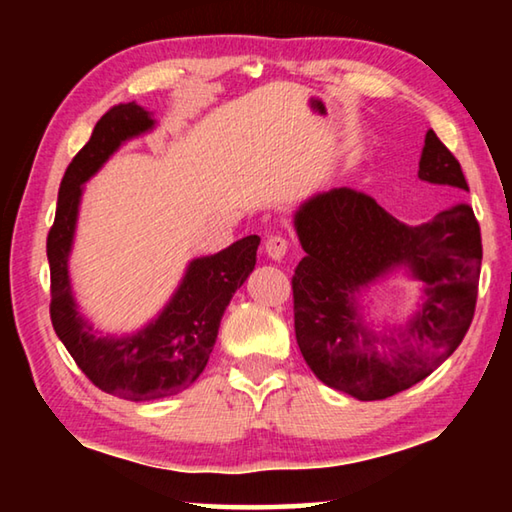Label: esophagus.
Here are the masks:
<instances>
[{
    "label": "esophagus",
    "mask_w": 512,
    "mask_h": 512,
    "mask_svg": "<svg viewBox=\"0 0 512 512\" xmlns=\"http://www.w3.org/2000/svg\"><path fill=\"white\" fill-rule=\"evenodd\" d=\"M289 250V239L282 237V235H271L266 239V255L275 259V262H280L287 255Z\"/></svg>",
    "instance_id": "1"
}]
</instances>
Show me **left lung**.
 Returning <instances> with one entry per match:
<instances>
[{"instance_id": "8db88e82", "label": "left lung", "mask_w": 512, "mask_h": 512, "mask_svg": "<svg viewBox=\"0 0 512 512\" xmlns=\"http://www.w3.org/2000/svg\"><path fill=\"white\" fill-rule=\"evenodd\" d=\"M418 178L470 192L461 164L429 131ZM305 257L293 275L296 339L311 372L361 402L386 400L429 377L470 329L481 273V230L456 203L406 225L375 198L348 187L318 192L293 214ZM397 272L421 282L402 326H372L362 293Z\"/></svg>"}]
</instances>
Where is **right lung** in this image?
<instances>
[{
    "label": "right lung",
    "mask_w": 512,
    "mask_h": 512,
    "mask_svg": "<svg viewBox=\"0 0 512 512\" xmlns=\"http://www.w3.org/2000/svg\"><path fill=\"white\" fill-rule=\"evenodd\" d=\"M153 112L119 103L94 126L58 189L54 228L47 237L51 268V323L88 379L121 400L151 402L192 386L207 366L225 307L257 262L259 237L250 235L214 255L196 257L167 305L131 334H101L81 314L69 277L83 187L121 144L151 133Z\"/></svg>",
    "instance_id": "right-lung-1"
}]
</instances>
